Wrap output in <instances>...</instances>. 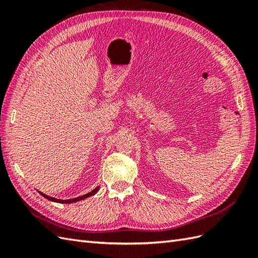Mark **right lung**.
Listing matches in <instances>:
<instances>
[{"mask_svg": "<svg viewBox=\"0 0 258 258\" xmlns=\"http://www.w3.org/2000/svg\"><path fill=\"white\" fill-rule=\"evenodd\" d=\"M98 190H99V186L98 187H96L95 189L93 190H91L90 192H88V194H86V195H83V196H81V197H77V198H73V199H68V200H61V199H56V198H53V197H49V196H47V195H45V194H43V192H41V191H38L40 192L43 197H45L46 199H48V200H50V201H53V202H59V204H73V202H76V201H80V200H83V199H86L87 197H90V196H92V195H95V194H97L98 192Z\"/></svg>", "mask_w": 258, "mask_h": 258, "instance_id": "add662e5", "label": "right lung"}]
</instances>
